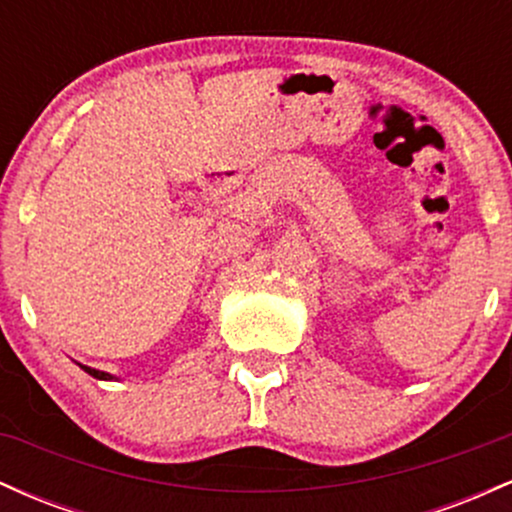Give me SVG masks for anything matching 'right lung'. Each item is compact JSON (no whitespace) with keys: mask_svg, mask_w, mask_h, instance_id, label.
Segmentation results:
<instances>
[{"mask_svg":"<svg viewBox=\"0 0 512 512\" xmlns=\"http://www.w3.org/2000/svg\"><path fill=\"white\" fill-rule=\"evenodd\" d=\"M76 366L84 370V373L93 375V378H98V380H115V375L105 373V370H96V368H91V366H84V363H76Z\"/></svg>","mask_w":512,"mask_h":512,"instance_id":"right-lung-1","label":"right lung"}]
</instances>
